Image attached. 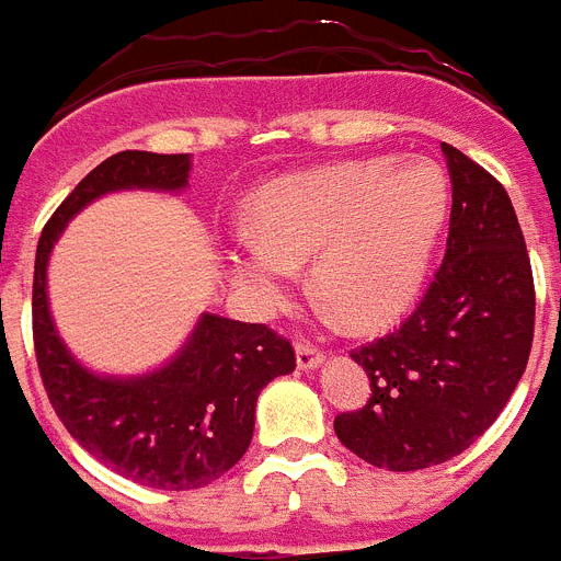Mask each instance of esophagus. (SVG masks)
I'll return each mask as SVG.
<instances>
[{"mask_svg":"<svg viewBox=\"0 0 561 561\" xmlns=\"http://www.w3.org/2000/svg\"><path fill=\"white\" fill-rule=\"evenodd\" d=\"M295 354H297V368L300 370H314L320 362H323V351L311 345V342L300 340L295 345Z\"/></svg>","mask_w":561,"mask_h":561,"instance_id":"esophagus-1","label":"esophagus"}]
</instances>
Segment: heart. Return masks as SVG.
Returning <instances> with one entry per match:
<instances>
[{"instance_id":"1","label":"heart","mask_w":561,"mask_h":561,"mask_svg":"<svg viewBox=\"0 0 561 561\" xmlns=\"http://www.w3.org/2000/svg\"><path fill=\"white\" fill-rule=\"evenodd\" d=\"M447 213V180L424 160H351L272 180L227 252L232 284L261 311L289 297L311 257L314 295L351 329H381L419 295Z\"/></svg>"}]
</instances>
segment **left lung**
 <instances>
[{
    "mask_svg": "<svg viewBox=\"0 0 561 561\" xmlns=\"http://www.w3.org/2000/svg\"><path fill=\"white\" fill-rule=\"evenodd\" d=\"M453 180L444 264L399 331L356 348L368 404L334 419L362 460L415 472L455 458L492 427L534 342V275L505 187L440 142Z\"/></svg>",
    "mask_w": 561,
    "mask_h": 561,
    "instance_id": "left-lung-1",
    "label": "left lung"
}]
</instances>
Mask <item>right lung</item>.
I'll list each match as a JSON object with an SVG mask.
<instances>
[{
	"label": "right lung",
	"mask_w": 561,
	"mask_h": 561,
	"mask_svg": "<svg viewBox=\"0 0 561 561\" xmlns=\"http://www.w3.org/2000/svg\"><path fill=\"white\" fill-rule=\"evenodd\" d=\"M187 153L121 151L89 171L42 230L33 272V342L49 404L69 435L123 478L165 492L202 489L244 458L257 393L295 370L286 336L202 314L162 368L101 376L69 354L49 317L47 261L67 221L114 191H182Z\"/></svg>",
	"instance_id": "add662e5"
}]
</instances>
